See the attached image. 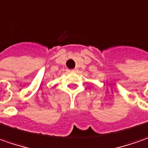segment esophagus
<instances>
[{"label":"esophagus","instance_id":"esophagus-1","mask_svg":"<svg viewBox=\"0 0 148 148\" xmlns=\"http://www.w3.org/2000/svg\"><path fill=\"white\" fill-rule=\"evenodd\" d=\"M77 70H78V68H74V69H71V71H72V72H75V71H77Z\"/></svg>","mask_w":148,"mask_h":148}]
</instances>
